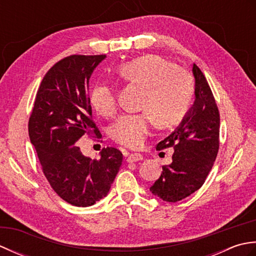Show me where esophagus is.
<instances>
[{
  "label": "esophagus",
  "instance_id": "1",
  "mask_svg": "<svg viewBox=\"0 0 256 256\" xmlns=\"http://www.w3.org/2000/svg\"><path fill=\"white\" fill-rule=\"evenodd\" d=\"M143 160V155L140 154V153H134V154H130L128 156L126 160L128 162H138V160Z\"/></svg>",
  "mask_w": 256,
  "mask_h": 256
}]
</instances>
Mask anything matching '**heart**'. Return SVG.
Listing matches in <instances>:
<instances>
[{
    "mask_svg": "<svg viewBox=\"0 0 256 256\" xmlns=\"http://www.w3.org/2000/svg\"><path fill=\"white\" fill-rule=\"evenodd\" d=\"M118 76L130 84L143 86L142 108L146 112L124 114L112 124L110 136L128 148H138L150 134L152 122L167 128L178 123L187 113L194 96L189 76L160 56L146 55L122 64ZM90 103L101 116L116 112V99L110 84H96L90 92Z\"/></svg>",
    "mask_w": 256,
    "mask_h": 256,
    "instance_id": "1",
    "label": "heart"
}]
</instances>
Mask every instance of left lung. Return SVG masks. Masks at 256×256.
Listing matches in <instances>:
<instances>
[{
  "label": "left lung",
  "instance_id": "left-lung-1",
  "mask_svg": "<svg viewBox=\"0 0 256 256\" xmlns=\"http://www.w3.org/2000/svg\"><path fill=\"white\" fill-rule=\"evenodd\" d=\"M194 101L180 124L157 144L156 150L174 148L170 165L162 166L150 192L167 202H177L202 186L219 150L220 116L204 74L192 64Z\"/></svg>",
  "mask_w": 256,
  "mask_h": 256
}]
</instances>
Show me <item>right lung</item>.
<instances>
[{
    "label": "right lung",
    "instance_id": "add662e5",
    "mask_svg": "<svg viewBox=\"0 0 256 256\" xmlns=\"http://www.w3.org/2000/svg\"><path fill=\"white\" fill-rule=\"evenodd\" d=\"M106 55H72L62 59L42 79L28 122L42 172L56 194L76 206H89L104 198L122 165L123 155L103 148L100 160L81 153L84 134L102 135L91 120L89 80Z\"/></svg>",
    "mask_w": 256,
    "mask_h": 256
}]
</instances>
